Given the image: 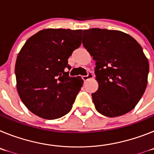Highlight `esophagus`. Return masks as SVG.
<instances>
[{
  "mask_svg": "<svg viewBox=\"0 0 154 154\" xmlns=\"http://www.w3.org/2000/svg\"><path fill=\"white\" fill-rule=\"evenodd\" d=\"M92 77H93V74H92L91 72H89L88 74H87V75L82 76V79H83L84 81H87V80L89 79H92Z\"/></svg>",
  "mask_w": 154,
  "mask_h": 154,
  "instance_id": "obj_1",
  "label": "esophagus"
}]
</instances>
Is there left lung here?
I'll return each mask as SVG.
<instances>
[{"label":"left lung","instance_id":"obj_1","mask_svg":"<svg viewBox=\"0 0 154 154\" xmlns=\"http://www.w3.org/2000/svg\"><path fill=\"white\" fill-rule=\"evenodd\" d=\"M82 44L96 61V110L108 117L131 111L147 85L149 62L140 45L124 32L100 28L84 30Z\"/></svg>","mask_w":154,"mask_h":154}]
</instances>
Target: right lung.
<instances>
[{
  "instance_id": "obj_1",
  "label": "right lung",
  "mask_w": 154,
  "mask_h": 154,
  "mask_svg": "<svg viewBox=\"0 0 154 154\" xmlns=\"http://www.w3.org/2000/svg\"><path fill=\"white\" fill-rule=\"evenodd\" d=\"M82 30H42L25 42L15 64L18 95L25 106L43 119L69 112L83 80L70 77L68 59L82 44Z\"/></svg>"
}]
</instances>
